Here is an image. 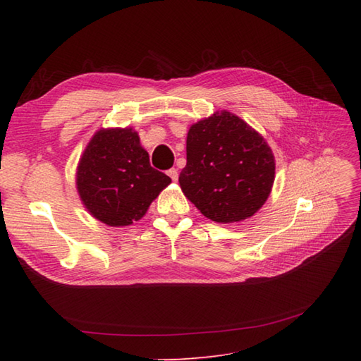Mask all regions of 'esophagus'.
<instances>
[{"instance_id":"1","label":"esophagus","mask_w":361,"mask_h":361,"mask_svg":"<svg viewBox=\"0 0 361 361\" xmlns=\"http://www.w3.org/2000/svg\"><path fill=\"white\" fill-rule=\"evenodd\" d=\"M167 175L171 176V180H172V181H176V180H178V172H176V169H169V171H167Z\"/></svg>"}]
</instances>
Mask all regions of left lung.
I'll return each instance as SVG.
<instances>
[{
  "instance_id": "1",
  "label": "left lung",
  "mask_w": 361,
  "mask_h": 361,
  "mask_svg": "<svg viewBox=\"0 0 361 361\" xmlns=\"http://www.w3.org/2000/svg\"><path fill=\"white\" fill-rule=\"evenodd\" d=\"M180 186L204 217L242 221L262 208L274 181V157L255 128L226 110L190 126Z\"/></svg>"
}]
</instances>
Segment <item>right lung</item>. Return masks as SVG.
<instances>
[{"label":"right lung","mask_w":361,"mask_h":361,"mask_svg":"<svg viewBox=\"0 0 361 361\" xmlns=\"http://www.w3.org/2000/svg\"><path fill=\"white\" fill-rule=\"evenodd\" d=\"M75 185L91 216L109 226H127L144 217L171 178L150 166L133 128H102L83 152Z\"/></svg>","instance_id":"obj_1"}]
</instances>
